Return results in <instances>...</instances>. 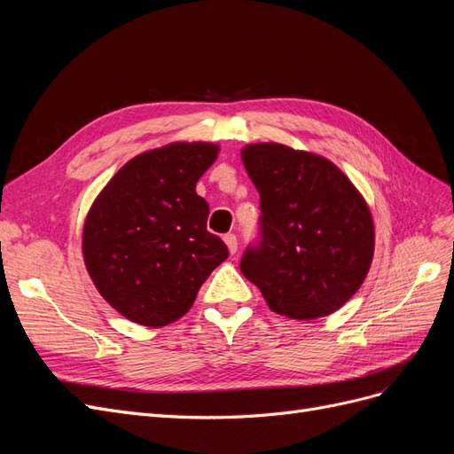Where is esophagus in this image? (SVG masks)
Here are the masks:
<instances>
[{
    "label": "esophagus",
    "mask_w": 454,
    "mask_h": 454,
    "mask_svg": "<svg viewBox=\"0 0 454 454\" xmlns=\"http://www.w3.org/2000/svg\"><path fill=\"white\" fill-rule=\"evenodd\" d=\"M223 240H225V244H227L229 254H231V255L237 254V250H239V240H237V237L232 235V232H229V235L223 237Z\"/></svg>",
    "instance_id": "obj_1"
}]
</instances>
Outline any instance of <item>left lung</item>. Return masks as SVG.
I'll return each instance as SVG.
<instances>
[{"label":"left lung","instance_id":"obj_1","mask_svg":"<svg viewBox=\"0 0 454 454\" xmlns=\"http://www.w3.org/2000/svg\"><path fill=\"white\" fill-rule=\"evenodd\" d=\"M240 157L261 197V242L240 270L270 310L314 320L360 290L375 252V225L347 174L322 157L282 144H250Z\"/></svg>","mask_w":454,"mask_h":454}]
</instances>
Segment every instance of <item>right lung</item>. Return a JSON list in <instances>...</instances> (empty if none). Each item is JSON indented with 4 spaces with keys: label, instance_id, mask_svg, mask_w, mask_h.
Returning <instances> with one entry per match:
<instances>
[{
    "label": "right lung",
    "instance_id": "obj_1",
    "mask_svg": "<svg viewBox=\"0 0 454 454\" xmlns=\"http://www.w3.org/2000/svg\"><path fill=\"white\" fill-rule=\"evenodd\" d=\"M212 142H174L130 159L94 199L83 259L98 294L127 320L162 327L193 307L229 255L206 231L210 208L197 182L215 162Z\"/></svg>",
    "mask_w": 454,
    "mask_h": 454
}]
</instances>
